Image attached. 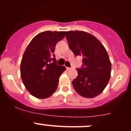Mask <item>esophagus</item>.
I'll return each mask as SVG.
<instances>
[{
  "mask_svg": "<svg viewBox=\"0 0 131 131\" xmlns=\"http://www.w3.org/2000/svg\"><path fill=\"white\" fill-rule=\"evenodd\" d=\"M71 70V68H69V67H67V70Z\"/></svg>",
  "mask_w": 131,
  "mask_h": 131,
  "instance_id": "esophagus-1",
  "label": "esophagus"
}]
</instances>
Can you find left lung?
I'll return each instance as SVG.
<instances>
[{"label": "left lung", "instance_id": "1", "mask_svg": "<svg viewBox=\"0 0 131 131\" xmlns=\"http://www.w3.org/2000/svg\"><path fill=\"white\" fill-rule=\"evenodd\" d=\"M66 38L75 56L82 57V67L77 69V77L72 84L79 94L92 98L106 87L111 76L112 64L106 49L94 35L83 31H68Z\"/></svg>", "mask_w": 131, "mask_h": 131}]
</instances>
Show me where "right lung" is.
<instances>
[{
  "label": "right lung",
  "instance_id": "1",
  "mask_svg": "<svg viewBox=\"0 0 131 131\" xmlns=\"http://www.w3.org/2000/svg\"><path fill=\"white\" fill-rule=\"evenodd\" d=\"M65 31H46L37 34L26 47L20 65L21 77L28 91L38 99L50 97L58 88L59 78L66 70L56 64L54 49Z\"/></svg>",
  "mask_w": 131,
  "mask_h": 131
}]
</instances>
